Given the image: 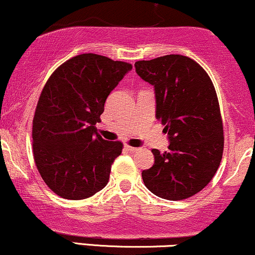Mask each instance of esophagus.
Here are the masks:
<instances>
[{"mask_svg": "<svg viewBox=\"0 0 255 255\" xmlns=\"http://www.w3.org/2000/svg\"><path fill=\"white\" fill-rule=\"evenodd\" d=\"M126 149L128 151H130V153H134V151H137L138 148L137 147H130V146H126Z\"/></svg>", "mask_w": 255, "mask_h": 255, "instance_id": "obj_1", "label": "esophagus"}]
</instances>
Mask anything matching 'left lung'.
Instances as JSON below:
<instances>
[{"instance_id": "8db88e82", "label": "left lung", "mask_w": 255, "mask_h": 255, "mask_svg": "<svg viewBox=\"0 0 255 255\" xmlns=\"http://www.w3.org/2000/svg\"><path fill=\"white\" fill-rule=\"evenodd\" d=\"M154 87L155 118L168 134V151L153 149L154 165L142 172L156 196L183 200L208 185L220 165L224 129L214 86L200 64L182 55L135 62Z\"/></svg>"}]
</instances>
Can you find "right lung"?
<instances>
[{"label":"right lung","mask_w":255,"mask_h":255,"mask_svg":"<svg viewBox=\"0 0 255 255\" xmlns=\"http://www.w3.org/2000/svg\"><path fill=\"white\" fill-rule=\"evenodd\" d=\"M131 68L81 54L61 64L42 90L33 121L34 159L43 181L61 198H89L108 183L122 143L102 138L96 122Z\"/></svg>","instance_id":"right-lung-1"}]
</instances>
